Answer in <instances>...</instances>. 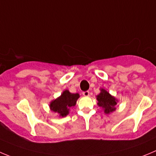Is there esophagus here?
I'll list each match as a JSON object with an SVG mask.
<instances>
[{
    "instance_id": "obj_1",
    "label": "esophagus",
    "mask_w": 156,
    "mask_h": 156,
    "mask_svg": "<svg viewBox=\"0 0 156 156\" xmlns=\"http://www.w3.org/2000/svg\"><path fill=\"white\" fill-rule=\"evenodd\" d=\"M82 94L85 96V97H88V96L90 95V93L88 91H84V92L82 93Z\"/></svg>"
}]
</instances>
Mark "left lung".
<instances>
[{
    "mask_svg": "<svg viewBox=\"0 0 156 156\" xmlns=\"http://www.w3.org/2000/svg\"><path fill=\"white\" fill-rule=\"evenodd\" d=\"M101 92L96 95V99L98 101V105L100 108L103 109L105 114H111L116 110V105L118 103V99L112 95L107 90L104 88H100Z\"/></svg>",
    "mask_w": 156,
    "mask_h": 156,
    "instance_id": "8db88e82",
    "label": "left lung"
}]
</instances>
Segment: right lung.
Returning <instances> with one entry per match:
<instances>
[{
    "label": "right lung",
    "mask_w": 156,
    "mask_h": 156,
    "mask_svg": "<svg viewBox=\"0 0 156 156\" xmlns=\"http://www.w3.org/2000/svg\"><path fill=\"white\" fill-rule=\"evenodd\" d=\"M78 93H71L68 90H65L59 97L52 100L49 105L51 111L58 114L59 117H65L69 114L70 109L76 105L79 98Z\"/></svg>",
    "instance_id": "add662e5"
}]
</instances>
